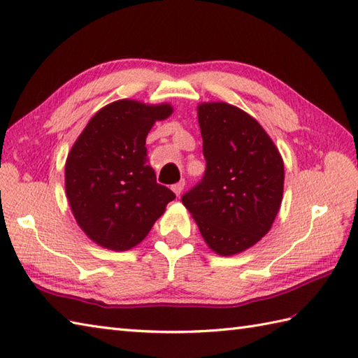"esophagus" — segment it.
Returning <instances> with one entry per match:
<instances>
[{"mask_svg":"<svg viewBox=\"0 0 358 358\" xmlns=\"http://www.w3.org/2000/svg\"><path fill=\"white\" fill-rule=\"evenodd\" d=\"M183 187H185V180H181L180 183H177V185H173V186H172V191L175 192V195L180 196V194L183 192Z\"/></svg>","mask_w":358,"mask_h":358,"instance_id":"obj_1","label":"esophagus"}]
</instances>
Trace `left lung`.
Here are the masks:
<instances>
[{
	"label": "left lung",
	"mask_w": 358,
	"mask_h": 358,
	"mask_svg": "<svg viewBox=\"0 0 358 358\" xmlns=\"http://www.w3.org/2000/svg\"><path fill=\"white\" fill-rule=\"evenodd\" d=\"M206 171L181 196L208 246L235 255L264 237L283 196L285 166L275 144L245 110L199 106Z\"/></svg>",
	"instance_id": "left-lung-1"
}]
</instances>
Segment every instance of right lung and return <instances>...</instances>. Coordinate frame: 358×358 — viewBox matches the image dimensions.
Wrapping results in <instances>:
<instances>
[{"instance_id":"obj_1","label":"right lung","mask_w":358,"mask_h":358,"mask_svg":"<svg viewBox=\"0 0 358 358\" xmlns=\"http://www.w3.org/2000/svg\"><path fill=\"white\" fill-rule=\"evenodd\" d=\"M171 104L118 100L90 118L66 159V195L87 237L112 250L138 245L175 194L157 183L146 136Z\"/></svg>"}]
</instances>
